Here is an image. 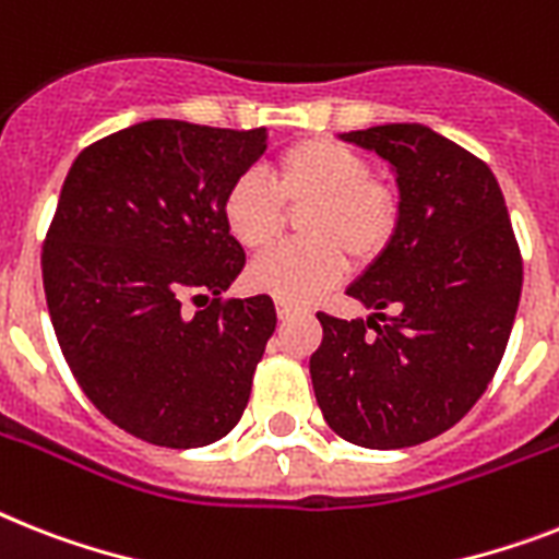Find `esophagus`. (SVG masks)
I'll list each match as a JSON object with an SVG mask.
<instances>
[{"instance_id":"1","label":"esophagus","mask_w":559,"mask_h":559,"mask_svg":"<svg viewBox=\"0 0 559 559\" xmlns=\"http://www.w3.org/2000/svg\"><path fill=\"white\" fill-rule=\"evenodd\" d=\"M275 310H278V319H289V316H295V312H301V307L293 301H275Z\"/></svg>"}]
</instances>
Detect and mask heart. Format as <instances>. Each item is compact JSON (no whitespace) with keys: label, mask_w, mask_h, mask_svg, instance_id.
<instances>
[{"label":"heart","mask_w":559,"mask_h":559,"mask_svg":"<svg viewBox=\"0 0 559 559\" xmlns=\"http://www.w3.org/2000/svg\"><path fill=\"white\" fill-rule=\"evenodd\" d=\"M287 209L298 215L301 243H287L249 266V287L281 301H312L335 287L353 264L379 261L402 224V192L353 146L333 138H304L272 160L270 180L243 171L226 186L221 217L243 249L278 238Z\"/></svg>","instance_id":"heart-1"}]
</instances>
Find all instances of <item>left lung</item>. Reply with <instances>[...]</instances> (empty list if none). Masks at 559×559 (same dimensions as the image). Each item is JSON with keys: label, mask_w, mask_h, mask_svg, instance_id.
I'll list each match as a JSON object with an SVG mask.
<instances>
[{"label": "left lung", "mask_w": 559, "mask_h": 559, "mask_svg": "<svg viewBox=\"0 0 559 559\" xmlns=\"http://www.w3.org/2000/svg\"><path fill=\"white\" fill-rule=\"evenodd\" d=\"M344 140L393 163L402 224L347 289L380 321L319 312L324 338L310 376L338 437L393 451L453 428L491 384L514 326L523 255L500 183L476 154L419 122Z\"/></svg>", "instance_id": "8db88e82"}]
</instances>
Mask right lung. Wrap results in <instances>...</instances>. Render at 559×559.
Wrapping results in <instances>:
<instances>
[{
    "mask_svg": "<svg viewBox=\"0 0 559 559\" xmlns=\"http://www.w3.org/2000/svg\"><path fill=\"white\" fill-rule=\"evenodd\" d=\"M264 138L146 120L85 146L62 183L43 243L53 333L91 405L143 442L203 448L243 416L275 304L221 298L247 264L221 198Z\"/></svg>",
    "mask_w": 559,
    "mask_h": 559,
    "instance_id": "right-lung-1",
    "label": "right lung"
}]
</instances>
